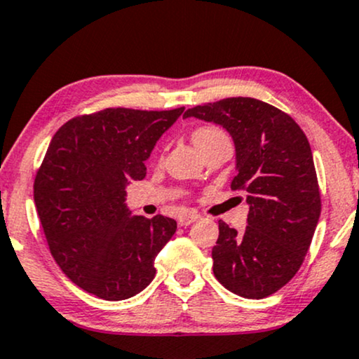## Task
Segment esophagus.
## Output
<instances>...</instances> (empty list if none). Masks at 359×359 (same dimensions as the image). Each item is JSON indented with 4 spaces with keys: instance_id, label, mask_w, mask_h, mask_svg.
<instances>
[{
    "instance_id": "obj_1",
    "label": "esophagus",
    "mask_w": 359,
    "mask_h": 359,
    "mask_svg": "<svg viewBox=\"0 0 359 359\" xmlns=\"http://www.w3.org/2000/svg\"><path fill=\"white\" fill-rule=\"evenodd\" d=\"M201 217L197 215V213H185V215H180L179 217V225H190L194 224V222H197Z\"/></svg>"
}]
</instances>
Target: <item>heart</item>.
<instances>
[{"instance_id": "obj_1", "label": "heart", "mask_w": 359, "mask_h": 359, "mask_svg": "<svg viewBox=\"0 0 359 359\" xmlns=\"http://www.w3.org/2000/svg\"><path fill=\"white\" fill-rule=\"evenodd\" d=\"M226 135L224 134V130H220L219 127H198V129H195L192 133V142L195 147H201L203 144H208L212 142V140H217V139H224Z\"/></svg>"}]
</instances>
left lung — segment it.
<instances>
[{"mask_svg":"<svg viewBox=\"0 0 359 359\" xmlns=\"http://www.w3.org/2000/svg\"><path fill=\"white\" fill-rule=\"evenodd\" d=\"M184 117L215 122L232 135L237 175L247 192V229L219 222L212 248L215 278L238 297L260 300L300 270L318 224L321 198L306 135L287 112L253 97L195 106Z\"/></svg>","mask_w":359,"mask_h":359,"instance_id":"left-lung-1","label":"left lung"}]
</instances>
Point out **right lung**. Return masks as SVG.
Returning <instances> with one entry per match:
<instances>
[{"mask_svg":"<svg viewBox=\"0 0 359 359\" xmlns=\"http://www.w3.org/2000/svg\"><path fill=\"white\" fill-rule=\"evenodd\" d=\"M184 107H109L59 127L34 179L49 250L67 278L102 300L142 292L154 260L177 230L164 215H130L126 187L146 177L154 146Z\"/></svg>","mask_w":359,"mask_h":359,"instance_id":"1","label":"right lung"}]
</instances>
